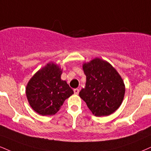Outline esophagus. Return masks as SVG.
Instances as JSON below:
<instances>
[{
    "instance_id": "obj_1",
    "label": "esophagus",
    "mask_w": 151,
    "mask_h": 151,
    "mask_svg": "<svg viewBox=\"0 0 151 151\" xmlns=\"http://www.w3.org/2000/svg\"><path fill=\"white\" fill-rule=\"evenodd\" d=\"M74 94H79V89H78V88H74Z\"/></svg>"
}]
</instances>
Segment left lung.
Here are the masks:
<instances>
[{
    "label": "left lung",
    "mask_w": 151,
    "mask_h": 151,
    "mask_svg": "<svg viewBox=\"0 0 151 151\" xmlns=\"http://www.w3.org/2000/svg\"><path fill=\"white\" fill-rule=\"evenodd\" d=\"M86 86L79 96L96 117L108 116L119 108L125 93L122 78L111 64L96 58L83 64Z\"/></svg>",
    "instance_id": "1"
}]
</instances>
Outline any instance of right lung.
<instances>
[{"instance_id": "right-lung-1", "label": "right lung", "mask_w": 151, "mask_h": 151, "mask_svg": "<svg viewBox=\"0 0 151 151\" xmlns=\"http://www.w3.org/2000/svg\"><path fill=\"white\" fill-rule=\"evenodd\" d=\"M62 73L60 65L51 62L37 71L27 83L28 102L39 115H55L65 100L74 93L67 81L61 79Z\"/></svg>"}]
</instances>
